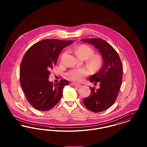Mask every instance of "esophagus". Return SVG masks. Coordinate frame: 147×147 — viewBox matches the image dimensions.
<instances>
[{"instance_id":"1","label":"esophagus","mask_w":147,"mask_h":147,"mask_svg":"<svg viewBox=\"0 0 147 147\" xmlns=\"http://www.w3.org/2000/svg\"><path fill=\"white\" fill-rule=\"evenodd\" d=\"M71 85L74 86V87H77V88H80L81 87V85L79 84H76V83H71Z\"/></svg>"}]
</instances>
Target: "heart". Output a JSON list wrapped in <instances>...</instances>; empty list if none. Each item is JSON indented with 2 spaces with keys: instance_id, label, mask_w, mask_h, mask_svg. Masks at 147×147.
<instances>
[{
  "instance_id": "b5f03b06",
  "label": "heart",
  "mask_w": 147,
  "mask_h": 147,
  "mask_svg": "<svg viewBox=\"0 0 147 147\" xmlns=\"http://www.w3.org/2000/svg\"><path fill=\"white\" fill-rule=\"evenodd\" d=\"M75 53L77 56L82 59H86L87 64L94 71L98 70L102 64V58L99 55H93L94 50L89 46L85 45H81L75 49ZM90 71L85 67L75 68L71 69L67 73V76L71 80L75 82H80L83 80L85 77L88 76Z\"/></svg>"
}]
</instances>
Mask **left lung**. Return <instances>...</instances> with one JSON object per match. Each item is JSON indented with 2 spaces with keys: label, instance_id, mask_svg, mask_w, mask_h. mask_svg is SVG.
I'll return each mask as SVG.
<instances>
[{
  "label": "left lung",
  "instance_id": "8db88e82",
  "mask_svg": "<svg viewBox=\"0 0 147 147\" xmlns=\"http://www.w3.org/2000/svg\"><path fill=\"white\" fill-rule=\"evenodd\" d=\"M81 41L93 45L103 60L101 69L89 78L91 83H99L100 88L90 87V96L83 100L84 105L89 110L102 112L111 107L118 96L122 80V64L117 52L105 40L95 38Z\"/></svg>",
  "mask_w": 147,
  "mask_h": 147
}]
</instances>
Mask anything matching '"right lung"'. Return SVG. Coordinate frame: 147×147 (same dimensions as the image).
I'll return each instance as SVG.
<instances>
[{
	"mask_svg": "<svg viewBox=\"0 0 147 147\" xmlns=\"http://www.w3.org/2000/svg\"><path fill=\"white\" fill-rule=\"evenodd\" d=\"M73 41L46 39L36 43L28 50L20 64V81L28 102L35 109L48 111L59 101L67 80L53 84L49 80L62 49Z\"/></svg>",
	"mask_w": 147,
	"mask_h": 147,
	"instance_id": "1",
	"label": "right lung"
}]
</instances>
